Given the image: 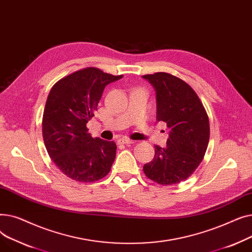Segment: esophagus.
<instances>
[{
    "mask_svg": "<svg viewBox=\"0 0 252 252\" xmlns=\"http://www.w3.org/2000/svg\"><path fill=\"white\" fill-rule=\"evenodd\" d=\"M135 141L133 140H129L127 138H122L118 140V144H124V145H127V144H134Z\"/></svg>",
    "mask_w": 252,
    "mask_h": 252,
    "instance_id": "1",
    "label": "esophagus"
}]
</instances>
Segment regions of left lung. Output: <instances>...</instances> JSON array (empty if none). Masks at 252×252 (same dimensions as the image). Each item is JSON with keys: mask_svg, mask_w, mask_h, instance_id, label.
I'll return each instance as SVG.
<instances>
[{"mask_svg": "<svg viewBox=\"0 0 252 252\" xmlns=\"http://www.w3.org/2000/svg\"><path fill=\"white\" fill-rule=\"evenodd\" d=\"M156 93V121L167 126L166 146L155 145L153 159L144 164L145 175L159 185H176L200 164L209 141V121L194 90L181 78L157 72L142 76Z\"/></svg>", "mask_w": 252, "mask_h": 252, "instance_id": "obj_1", "label": "left lung"}]
</instances>
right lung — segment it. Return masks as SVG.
<instances>
[{
  "label": "right lung",
  "mask_w": 252,
  "mask_h": 252,
  "mask_svg": "<svg viewBox=\"0 0 252 252\" xmlns=\"http://www.w3.org/2000/svg\"><path fill=\"white\" fill-rule=\"evenodd\" d=\"M123 75L94 67L66 76L51 89L43 115V138L49 156L68 178L83 183L107 175L115 159L116 144L88 133L105 87Z\"/></svg>",
  "instance_id": "right-lung-1"
}]
</instances>
